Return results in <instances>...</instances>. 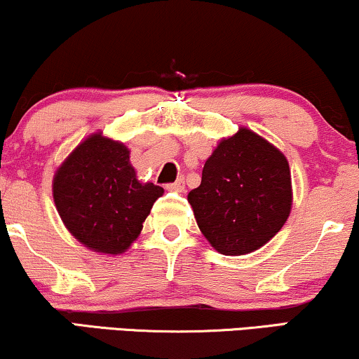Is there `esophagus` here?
Here are the masks:
<instances>
[{"instance_id": "esophagus-1", "label": "esophagus", "mask_w": 359, "mask_h": 359, "mask_svg": "<svg viewBox=\"0 0 359 359\" xmlns=\"http://www.w3.org/2000/svg\"><path fill=\"white\" fill-rule=\"evenodd\" d=\"M170 189H172V191H176V193H183V189H184V180L183 178H178L175 181V183L172 184H170V187H168Z\"/></svg>"}]
</instances>
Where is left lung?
Wrapping results in <instances>:
<instances>
[{"label": "left lung", "mask_w": 359, "mask_h": 359, "mask_svg": "<svg viewBox=\"0 0 359 359\" xmlns=\"http://www.w3.org/2000/svg\"><path fill=\"white\" fill-rule=\"evenodd\" d=\"M198 228L221 255L264 246L293 206L287 159L276 146L241 126L206 159L201 184L188 193Z\"/></svg>", "instance_id": "obj_1"}]
</instances>
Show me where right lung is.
I'll return each mask as SVG.
<instances>
[{"mask_svg": "<svg viewBox=\"0 0 359 359\" xmlns=\"http://www.w3.org/2000/svg\"><path fill=\"white\" fill-rule=\"evenodd\" d=\"M165 189L143 183L121 141L93 133L57 166L53 200L61 221L88 250L123 255Z\"/></svg>", "mask_w": 359, "mask_h": 359, "instance_id": "right-lung-1", "label": "right lung"}]
</instances>
